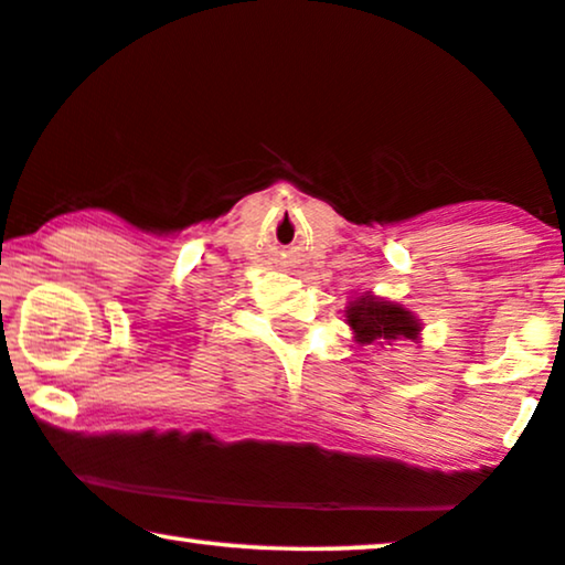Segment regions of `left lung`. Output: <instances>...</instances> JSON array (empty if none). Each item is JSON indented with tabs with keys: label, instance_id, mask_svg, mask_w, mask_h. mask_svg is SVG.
<instances>
[{
	"label": "left lung",
	"instance_id": "left-lung-1",
	"mask_svg": "<svg viewBox=\"0 0 565 565\" xmlns=\"http://www.w3.org/2000/svg\"><path fill=\"white\" fill-rule=\"evenodd\" d=\"M347 323L354 331V342L360 344H391L398 339H419L422 323L404 306L383 300L365 292L347 306Z\"/></svg>",
	"mask_w": 565,
	"mask_h": 565
}]
</instances>
